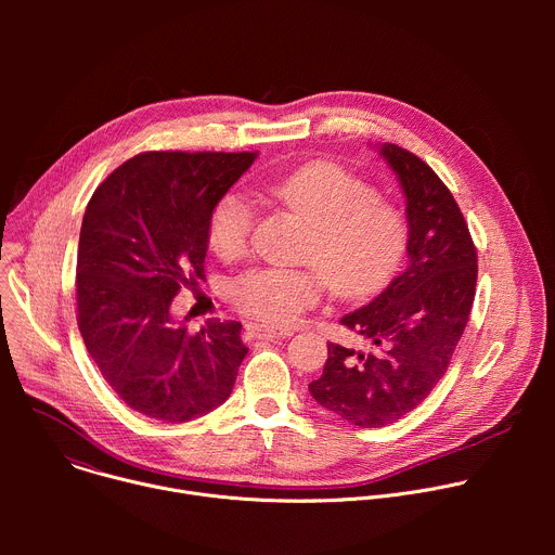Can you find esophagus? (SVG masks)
Returning a JSON list of instances; mask_svg holds the SVG:
<instances>
[{"label": "esophagus", "instance_id": "34e87169", "mask_svg": "<svg viewBox=\"0 0 555 555\" xmlns=\"http://www.w3.org/2000/svg\"><path fill=\"white\" fill-rule=\"evenodd\" d=\"M246 332L250 338H261V340H279L283 338L285 334L274 330V327H266V325H259V323H248L246 325Z\"/></svg>", "mask_w": 555, "mask_h": 555}]
</instances>
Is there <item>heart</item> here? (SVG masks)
<instances>
[{
    "mask_svg": "<svg viewBox=\"0 0 555 555\" xmlns=\"http://www.w3.org/2000/svg\"><path fill=\"white\" fill-rule=\"evenodd\" d=\"M255 189L313 225L307 261L324 272L261 268L232 285V300L261 323L283 327L319 298L323 276L340 296H364L400 268L409 228L392 204L377 199L371 184L338 165L319 163ZM253 228V210L236 193L223 195L208 221V244L221 259L240 257Z\"/></svg>",
    "mask_w": 555,
    "mask_h": 555,
    "instance_id": "obj_1",
    "label": "heart"
}]
</instances>
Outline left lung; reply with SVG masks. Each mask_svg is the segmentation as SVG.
<instances>
[{
	"instance_id": "left-lung-1",
	"label": "left lung",
	"mask_w": 555,
	"mask_h": 555,
	"mask_svg": "<svg viewBox=\"0 0 555 555\" xmlns=\"http://www.w3.org/2000/svg\"><path fill=\"white\" fill-rule=\"evenodd\" d=\"M406 199L409 266L340 323L369 351L327 345L315 404L360 428H379L417 409L448 371L477 287V250L437 173L398 144H375Z\"/></svg>"
}]
</instances>
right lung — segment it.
I'll use <instances>...</instances> for the list:
<instances>
[{
    "label": "right lung",
    "instance_id": "obj_1",
    "mask_svg": "<svg viewBox=\"0 0 555 555\" xmlns=\"http://www.w3.org/2000/svg\"><path fill=\"white\" fill-rule=\"evenodd\" d=\"M255 160V151L140 153L86 208L78 330L112 390L144 417L182 424L230 398L248 353L242 323L208 321L189 336L171 300L204 279L210 215Z\"/></svg>",
    "mask_w": 555,
    "mask_h": 555
}]
</instances>
